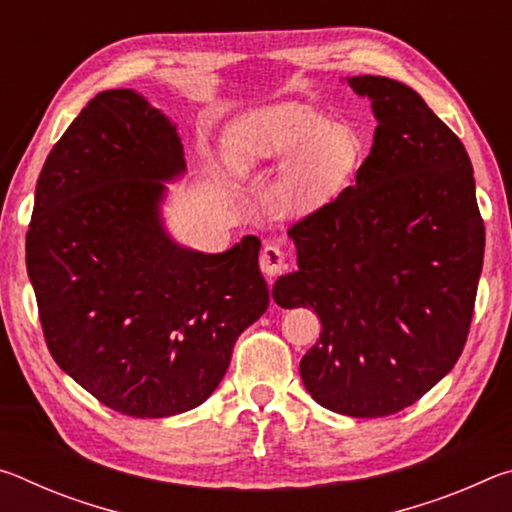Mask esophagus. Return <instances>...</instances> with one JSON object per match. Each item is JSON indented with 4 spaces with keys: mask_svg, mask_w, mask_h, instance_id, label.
I'll use <instances>...</instances> for the list:
<instances>
[{
    "mask_svg": "<svg viewBox=\"0 0 512 512\" xmlns=\"http://www.w3.org/2000/svg\"><path fill=\"white\" fill-rule=\"evenodd\" d=\"M287 266V259H284L282 248L277 244H266L262 248V255H259V268L266 277H275L277 273L284 271Z\"/></svg>",
    "mask_w": 512,
    "mask_h": 512,
    "instance_id": "esophagus-1",
    "label": "esophagus"
}]
</instances>
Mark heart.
Returning a JSON list of instances; mask_svg holds the SVG:
<instances>
[{
    "label": "heart",
    "mask_w": 512,
    "mask_h": 512,
    "mask_svg": "<svg viewBox=\"0 0 512 512\" xmlns=\"http://www.w3.org/2000/svg\"><path fill=\"white\" fill-rule=\"evenodd\" d=\"M363 142L296 101L246 112L228 131V160L239 173L275 167L266 205L280 219H302L339 198L359 169Z\"/></svg>",
    "instance_id": "obj_1"
}]
</instances>
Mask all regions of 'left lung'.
Listing matches in <instances>:
<instances>
[{
    "label": "left lung",
    "mask_w": 512,
    "mask_h": 512,
    "mask_svg": "<svg viewBox=\"0 0 512 512\" xmlns=\"http://www.w3.org/2000/svg\"><path fill=\"white\" fill-rule=\"evenodd\" d=\"M377 119L352 187L289 230L298 271L273 300L311 307L320 339L300 361L314 400L350 418L406 409L454 368L470 332L485 228L472 162L418 92L350 76Z\"/></svg>",
    "instance_id": "8db88e82"
}]
</instances>
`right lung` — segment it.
I'll use <instances>...</instances> for the list:
<instances>
[{"label": "right lung", "mask_w": 512, "mask_h": 512, "mask_svg": "<svg viewBox=\"0 0 512 512\" xmlns=\"http://www.w3.org/2000/svg\"><path fill=\"white\" fill-rule=\"evenodd\" d=\"M187 171L176 124L135 90L99 92L47 155L27 273L51 357L133 418L203 404L268 307L259 239L223 253L180 246L162 219Z\"/></svg>", "instance_id": "add662e5"}]
</instances>
